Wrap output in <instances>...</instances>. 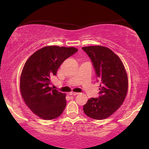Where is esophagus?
<instances>
[{"instance_id": "esophagus-1", "label": "esophagus", "mask_w": 149, "mask_h": 149, "mask_svg": "<svg viewBox=\"0 0 149 149\" xmlns=\"http://www.w3.org/2000/svg\"><path fill=\"white\" fill-rule=\"evenodd\" d=\"M78 93H77V92H73V91H71V92H70V93H68V94L69 95H77V94H78Z\"/></svg>"}]
</instances>
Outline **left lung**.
<instances>
[{
  "mask_svg": "<svg viewBox=\"0 0 149 149\" xmlns=\"http://www.w3.org/2000/svg\"><path fill=\"white\" fill-rule=\"evenodd\" d=\"M92 61L102 84L98 98H90L83 106L85 115L93 119H107L119 109L128 91V78L125 66L117 55L107 47H82Z\"/></svg>",
  "mask_w": 149,
  "mask_h": 149,
  "instance_id": "8db88e82",
  "label": "left lung"
}]
</instances>
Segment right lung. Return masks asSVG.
I'll return each instance as SVG.
<instances>
[{
    "instance_id": "add662e5",
    "label": "right lung",
    "mask_w": 149,
    "mask_h": 149,
    "mask_svg": "<svg viewBox=\"0 0 149 149\" xmlns=\"http://www.w3.org/2000/svg\"><path fill=\"white\" fill-rule=\"evenodd\" d=\"M75 47H44L26 61L19 79L22 97L32 113L45 120L60 117L66 106V93L49 87L51 77L64 61L76 53Z\"/></svg>"
}]
</instances>
